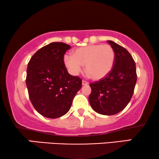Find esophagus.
Instances as JSON below:
<instances>
[{
  "instance_id": "obj_1",
  "label": "esophagus",
  "mask_w": 159,
  "mask_h": 159,
  "mask_svg": "<svg viewBox=\"0 0 159 159\" xmlns=\"http://www.w3.org/2000/svg\"><path fill=\"white\" fill-rule=\"evenodd\" d=\"M82 84H83V85H89V82L85 81V80H83V82H82Z\"/></svg>"
}]
</instances>
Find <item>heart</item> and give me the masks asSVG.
<instances>
[{"label": "heart", "mask_w": 159, "mask_h": 159, "mask_svg": "<svg viewBox=\"0 0 159 159\" xmlns=\"http://www.w3.org/2000/svg\"><path fill=\"white\" fill-rule=\"evenodd\" d=\"M115 52L110 45L93 44L76 48L73 55H66L64 62L70 73L76 75L85 65L86 73L91 79L99 80L113 69Z\"/></svg>", "instance_id": "obj_1"}]
</instances>
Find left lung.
Here are the masks:
<instances>
[{
  "instance_id": "8db88e82",
  "label": "left lung",
  "mask_w": 159,
  "mask_h": 159,
  "mask_svg": "<svg viewBox=\"0 0 159 159\" xmlns=\"http://www.w3.org/2000/svg\"><path fill=\"white\" fill-rule=\"evenodd\" d=\"M115 52L113 69L103 79L90 84L89 102L93 111L102 115H114L130 101L136 85V63L124 47L107 40Z\"/></svg>"
}]
</instances>
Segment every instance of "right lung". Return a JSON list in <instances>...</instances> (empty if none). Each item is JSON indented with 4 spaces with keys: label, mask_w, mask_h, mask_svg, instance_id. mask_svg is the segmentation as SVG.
<instances>
[{
    "label": "right lung",
    "mask_w": 159,
    "mask_h": 159,
    "mask_svg": "<svg viewBox=\"0 0 159 159\" xmlns=\"http://www.w3.org/2000/svg\"><path fill=\"white\" fill-rule=\"evenodd\" d=\"M69 45L51 43L32 57L26 70V87L31 102L45 117L56 119L68 113L82 87V79L68 73L64 54Z\"/></svg>",
    "instance_id": "right-lung-1"
}]
</instances>
